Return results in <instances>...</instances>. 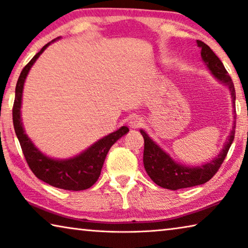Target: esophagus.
I'll return each instance as SVG.
<instances>
[{
  "instance_id": "1",
  "label": "esophagus",
  "mask_w": 248,
  "mask_h": 248,
  "mask_svg": "<svg viewBox=\"0 0 248 248\" xmlns=\"http://www.w3.org/2000/svg\"><path fill=\"white\" fill-rule=\"evenodd\" d=\"M129 127H130L131 129H137V128H139V127H141V125L143 124V121H142V119L141 118H139V117H132L130 120H129Z\"/></svg>"
}]
</instances>
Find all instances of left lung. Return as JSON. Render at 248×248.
<instances>
[{
    "label": "left lung",
    "mask_w": 248,
    "mask_h": 248,
    "mask_svg": "<svg viewBox=\"0 0 248 248\" xmlns=\"http://www.w3.org/2000/svg\"><path fill=\"white\" fill-rule=\"evenodd\" d=\"M197 46L201 49V54L202 61L205 62L207 68L210 73L216 78L217 81L227 86L230 89L232 105L234 108L232 117H234V123H232V130L228 136L227 141L225 142L223 149L220 150L218 156L214 158L206 164L197 167H190V166L182 165L176 162L169 155L162 150L161 148L154 141L153 139L148 136L142 129H140V134L142 135L145 140V149H143V166L150 177L151 180L158 186L166 189L177 190L182 188H188L198 186L208 182L213 178L218 170L220 165L226 157V155L232 146V140L235 137V128H236V110H235V88L232 83V78L228 75L226 69L218 57L213 52L212 49L207 46L206 43L197 40Z\"/></svg>",
    "instance_id": "8db88e82"
}]
</instances>
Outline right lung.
Masks as SVG:
<instances>
[{
  "instance_id": "right-lung-1",
  "label": "right lung",
  "mask_w": 248,
  "mask_h": 248,
  "mask_svg": "<svg viewBox=\"0 0 248 248\" xmlns=\"http://www.w3.org/2000/svg\"><path fill=\"white\" fill-rule=\"evenodd\" d=\"M57 38L46 43L40 52L36 53L32 60L24 66L20 77H18L16 87V99L13 105V125L16 137L23 151L30 169L40 180L51 185V186L61 188L65 190H83L90 188L97 182L101 173V169L105 162L106 156L114 142L129 131L128 127L123 125L117 131L103 137L93 145L90 146L82 153L68 159H54L41 153L34 143L31 141L25 134L21 118L22 93L25 79L29 75L30 69L35 63L38 58L51 43L57 41Z\"/></svg>"
}]
</instances>
